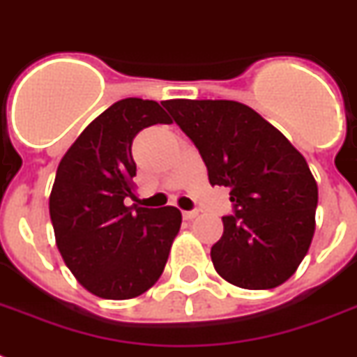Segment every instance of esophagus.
<instances>
[{
    "label": "esophagus",
    "mask_w": 357,
    "mask_h": 357,
    "mask_svg": "<svg viewBox=\"0 0 357 357\" xmlns=\"http://www.w3.org/2000/svg\"><path fill=\"white\" fill-rule=\"evenodd\" d=\"M198 217V211L196 209H190V211H183V218H187V220H192V218Z\"/></svg>",
    "instance_id": "obj_1"
}]
</instances>
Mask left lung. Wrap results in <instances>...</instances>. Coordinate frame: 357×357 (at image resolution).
Returning a JSON list of instances; mask_svg holds the SVG:
<instances>
[{
  "mask_svg": "<svg viewBox=\"0 0 357 357\" xmlns=\"http://www.w3.org/2000/svg\"><path fill=\"white\" fill-rule=\"evenodd\" d=\"M200 151L209 183L228 187L234 213L213 244L215 271L243 289L293 276L315 234L317 181L304 155L254 109L231 100L162 102Z\"/></svg>",
  "mask_w": 357,
  "mask_h": 357,
  "instance_id": "left-lung-1",
  "label": "left lung"
}]
</instances>
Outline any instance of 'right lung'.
<instances>
[{
  "label": "right lung",
  "instance_id": "add662e5",
  "mask_svg": "<svg viewBox=\"0 0 357 357\" xmlns=\"http://www.w3.org/2000/svg\"><path fill=\"white\" fill-rule=\"evenodd\" d=\"M170 123L153 100L126 98L105 109L59 162L50 196L57 248L77 282L107 300L139 296L159 280L181 226V213L126 206L133 200L139 131Z\"/></svg>",
  "mask_w": 357,
  "mask_h": 357
}]
</instances>
